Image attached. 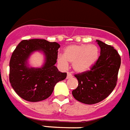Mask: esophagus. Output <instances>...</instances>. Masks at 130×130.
Instances as JSON below:
<instances>
[{"label": "esophagus", "mask_w": 130, "mask_h": 130, "mask_svg": "<svg viewBox=\"0 0 130 130\" xmlns=\"http://www.w3.org/2000/svg\"><path fill=\"white\" fill-rule=\"evenodd\" d=\"M71 77H73V75L71 74V73H69V72H67V79H70Z\"/></svg>", "instance_id": "1"}]
</instances>
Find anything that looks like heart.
Returning a JSON list of instances; mask_svg holds the SVG:
<instances>
[{
  "label": "heart",
  "mask_w": 130,
  "mask_h": 130,
  "mask_svg": "<svg viewBox=\"0 0 130 130\" xmlns=\"http://www.w3.org/2000/svg\"><path fill=\"white\" fill-rule=\"evenodd\" d=\"M99 48L94 44H73L67 46L63 55H59L58 63L63 67L72 63L73 70L77 73H85L92 69L99 59Z\"/></svg>",
  "instance_id": "obj_1"
}]
</instances>
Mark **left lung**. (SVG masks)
Segmentation results:
<instances>
[{
  "label": "left lung",
  "mask_w": 130,
  "mask_h": 130,
  "mask_svg": "<svg viewBox=\"0 0 130 130\" xmlns=\"http://www.w3.org/2000/svg\"><path fill=\"white\" fill-rule=\"evenodd\" d=\"M101 55L90 71L75 75L78 86L72 91L77 101L87 105L101 102L116 86L121 58L113 46L96 40Z\"/></svg>",
  "instance_id": "1"
}]
</instances>
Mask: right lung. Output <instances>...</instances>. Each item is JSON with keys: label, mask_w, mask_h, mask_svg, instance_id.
Wrapping results in <instances>:
<instances>
[{"label": "right lung", "mask_w": 130, "mask_h": 130, "mask_svg": "<svg viewBox=\"0 0 130 130\" xmlns=\"http://www.w3.org/2000/svg\"><path fill=\"white\" fill-rule=\"evenodd\" d=\"M57 42L43 39L25 40L17 45L9 63V81L15 92L29 102H38L48 98L57 82L65 79L67 73H62L55 66L58 49ZM35 52L43 54L41 67L29 65V59Z\"/></svg>", "instance_id": "1"}]
</instances>
